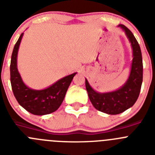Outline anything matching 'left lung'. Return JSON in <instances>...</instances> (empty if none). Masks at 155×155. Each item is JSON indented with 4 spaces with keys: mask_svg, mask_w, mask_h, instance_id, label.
<instances>
[{
    "mask_svg": "<svg viewBox=\"0 0 155 155\" xmlns=\"http://www.w3.org/2000/svg\"><path fill=\"white\" fill-rule=\"evenodd\" d=\"M118 27L125 31L133 50L130 74L126 83L116 91L100 93L94 91L85 79L86 90L93 106L97 110L109 115L120 114L132 107L137 100L143 81V61L139 43L125 25H119Z\"/></svg>",
    "mask_w": 155,
    "mask_h": 155,
    "instance_id": "8db88e82",
    "label": "left lung"
}]
</instances>
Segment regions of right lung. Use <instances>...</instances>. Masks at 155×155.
Segmentation results:
<instances>
[{
	"instance_id": "right-lung-1",
	"label": "right lung",
	"mask_w": 155,
	"mask_h": 155,
	"mask_svg": "<svg viewBox=\"0 0 155 155\" xmlns=\"http://www.w3.org/2000/svg\"><path fill=\"white\" fill-rule=\"evenodd\" d=\"M23 33L15 45L11 60L10 72L12 91L19 105L30 113L37 116L55 112L64 101L68 87L77 73L66 76L45 89H31L25 85L18 71V51Z\"/></svg>"
}]
</instances>
